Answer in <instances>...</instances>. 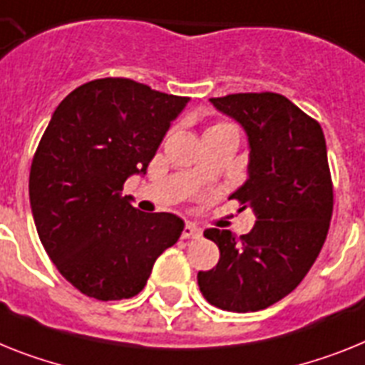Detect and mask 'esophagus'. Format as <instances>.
Returning a JSON list of instances; mask_svg holds the SVG:
<instances>
[{
  "mask_svg": "<svg viewBox=\"0 0 365 365\" xmlns=\"http://www.w3.org/2000/svg\"><path fill=\"white\" fill-rule=\"evenodd\" d=\"M200 235H202L200 228H198V226H195V225H191V222H187V225H185V228H183V232H182L183 240H198Z\"/></svg>",
  "mask_w": 365,
  "mask_h": 365,
  "instance_id": "1",
  "label": "esophagus"
}]
</instances>
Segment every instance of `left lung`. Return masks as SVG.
I'll return each instance as SVG.
<instances>
[{
	"mask_svg": "<svg viewBox=\"0 0 365 365\" xmlns=\"http://www.w3.org/2000/svg\"><path fill=\"white\" fill-rule=\"evenodd\" d=\"M249 137V180L232 197L252 207L249 234L210 228L219 263L198 272L210 304L226 312H258L295 289L327 240L334 207L327 143L319 122L277 93L210 98Z\"/></svg>",
	"mask_w": 365,
	"mask_h": 365,
	"instance_id": "1",
	"label": "left lung"
}]
</instances>
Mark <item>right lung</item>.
I'll list each match as a JSON object with an SVG mask.
<instances>
[{
  "label": "right lung",
  "instance_id": "add662e5",
  "mask_svg": "<svg viewBox=\"0 0 365 365\" xmlns=\"http://www.w3.org/2000/svg\"><path fill=\"white\" fill-rule=\"evenodd\" d=\"M189 98L125 78L94 79L64 98L35 152L29 200L55 267L98 301L131 299L183 232L173 213H143L120 197L145 174Z\"/></svg>",
  "mask_w": 365,
  "mask_h": 365
}]
</instances>
